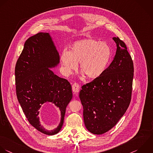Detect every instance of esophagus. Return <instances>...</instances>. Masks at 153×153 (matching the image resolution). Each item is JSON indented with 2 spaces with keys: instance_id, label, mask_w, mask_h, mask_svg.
<instances>
[{
  "instance_id": "34e87169",
  "label": "esophagus",
  "mask_w": 153,
  "mask_h": 153,
  "mask_svg": "<svg viewBox=\"0 0 153 153\" xmlns=\"http://www.w3.org/2000/svg\"><path fill=\"white\" fill-rule=\"evenodd\" d=\"M80 88V86L79 85L78 83H74L72 86V90H73V92H74L76 94H77L79 92Z\"/></svg>"
}]
</instances>
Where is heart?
Segmentation results:
<instances>
[{
  "label": "heart",
  "mask_w": 153,
  "mask_h": 153,
  "mask_svg": "<svg viewBox=\"0 0 153 153\" xmlns=\"http://www.w3.org/2000/svg\"><path fill=\"white\" fill-rule=\"evenodd\" d=\"M112 49L105 42L87 38L74 42L70 51H63L59 57L63 71L70 74L78 68L89 79L100 77L111 59Z\"/></svg>",
  "instance_id": "heart-1"
}]
</instances>
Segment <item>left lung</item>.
<instances>
[{"label":"left lung","instance_id":"8db88e82","mask_svg":"<svg viewBox=\"0 0 153 153\" xmlns=\"http://www.w3.org/2000/svg\"><path fill=\"white\" fill-rule=\"evenodd\" d=\"M113 39L117 49L111 64L100 77L83 85L79 94L85 125L95 135L112 129L126 111L131 100L133 61L125 43L118 37Z\"/></svg>","mask_w":153,"mask_h":153}]
</instances>
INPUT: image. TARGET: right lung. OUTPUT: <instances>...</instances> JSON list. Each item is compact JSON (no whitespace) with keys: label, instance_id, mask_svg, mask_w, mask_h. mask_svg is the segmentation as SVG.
<instances>
[{"label":"right lung","instance_id":"right-lung-1","mask_svg":"<svg viewBox=\"0 0 153 153\" xmlns=\"http://www.w3.org/2000/svg\"><path fill=\"white\" fill-rule=\"evenodd\" d=\"M59 52L49 33H39L25 42L15 70L16 92L18 102L29 123L40 132L53 135L61 129L67 106L73 98L67 80L53 72L59 64ZM52 103L60 113L59 126L49 131L40 123L39 110Z\"/></svg>","mask_w":153,"mask_h":153}]
</instances>
